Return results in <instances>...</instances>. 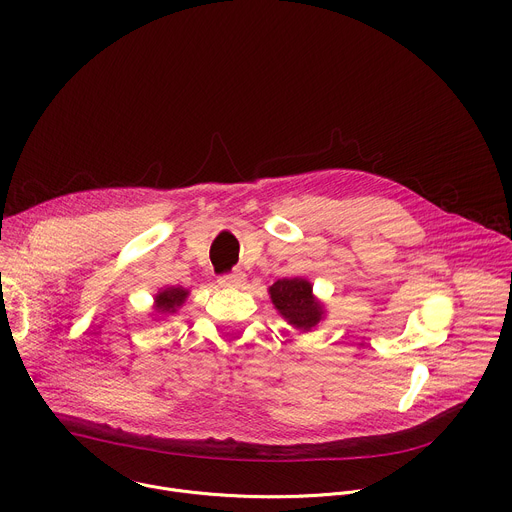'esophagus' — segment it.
I'll return each instance as SVG.
<instances>
[{"instance_id": "34e87169", "label": "esophagus", "mask_w": 512, "mask_h": 512, "mask_svg": "<svg viewBox=\"0 0 512 512\" xmlns=\"http://www.w3.org/2000/svg\"><path fill=\"white\" fill-rule=\"evenodd\" d=\"M245 281H247V275L243 271H233V273L218 277V283H221L223 287H241Z\"/></svg>"}]
</instances>
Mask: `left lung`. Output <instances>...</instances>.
Returning <instances> with one entry per match:
<instances>
[{
    "mask_svg": "<svg viewBox=\"0 0 512 512\" xmlns=\"http://www.w3.org/2000/svg\"><path fill=\"white\" fill-rule=\"evenodd\" d=\"M269 296L281 318L298 330H312L324 316L322 304L312 294V283L302 277L277 279L269 287Z\"/></svg>",
    "mask_w": 512,
    "mask_h": 512,
    "instance_id": "8db88e82",
    "label": "left lung"
}]
</instances>
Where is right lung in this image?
<instances>
[{
    "instance_id": "right-lung-1",
    "label": "right lung",
    "mask_w": 512,
    "mask_h": 512,
    "mask_svg": "<svg viewBox=\"0 0 512 512\" xmlns=\"http://www.w3.org/2000/svg\"><path fill=\"white\" fill-rule=\"evenodd\" d=\"M190 291L184 289V287H166V289H160L156 294V304H154V310L156 314H174L188 298Z\"/></svg>"
}]
</instances>
